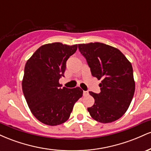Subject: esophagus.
Here are the masks:
<instances>
[{
    "label": "esophagus",
    "mask_w": 151,
    "mask_h": 151,
    "mask_svg": "<svg viewBox=\"0 0 151 151\" xmlns=\"http://www.w3.org/2000/svg\"><path fill=\"white\" fill-rule=\"evenodd\" d=\"M83 95H84V96H86L89 95V92H88L87 91H84V92H83Z\"/></svg>",
    "instance_id": "1"
}]
</instances>
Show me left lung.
<instances>
[{"instance_id": "left-lung-1", "label": "left lung", "mask_w": 151, "mask_h": 151, "mask_svg": "<svg viewBox=\"0 0 151 151\" xmlns=\"http://www.w3.org/2000/svg\"><path fill=\"white\" fill-rule=\"evenodd\" d=\"M91 74L99 80L101 92L89 91L94 104L87 109L91 118L103 124L118 120L129 109L135 92L133 67L117 48L101 42L78 45Z\"/></svg>"}]
</instances>
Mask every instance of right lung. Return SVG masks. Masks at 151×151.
Returning a JSON list of instances; mask_svg holds the SVG:
<instances>
[{"mask_svg":"<svg viewBox=\"0 0 151 151\" xmlns=\"http://www.w3.org/2000/svg\"><path fill=\"white\" fill-rule=\"evenodd\" d=\"M77 45L61 42L40 47L25 64L22 88L30 111L46 125L58 126L68 120L74 104L82 96L79 87L61 88L66 62Z\"/></svg>","mask_w":151,"mask_h":151,"instance_id":"add662e5","label":"right lung"}]
</instances>
